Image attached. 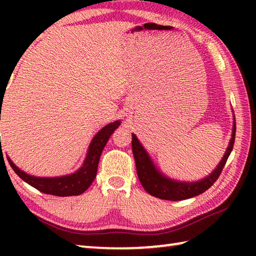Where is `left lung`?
Here are the masks:
<instances>
[{
	"instance_id": "obj_1",
	"label": "left lung",
	"mask_w": 256,
	"mask_h": 256,
	"mask_svg": "<svg viewBox=\"0 0 256 256\" xmlns=\"http://www.w3.org/2000/svg\"><path fill=\"white\" fill-rule=\"evenodd\" d=\"M235 133L236 123L234 122L230 142H229V146L226 152H224L222 162L218 164L216 170L209 176L196 182L175 180L162 174L156 168L150 156L144 150V146H142L140 141L138 140L136 134H132V151L134 160H136L138 180H140L144 188L150 196L162 198V200L180 201L185 200V198L196 196L198 194H202L214 185V182L218 180L219 175L222 174L229 154H230L234 148V144H235Z\"/></svg>"
}]
</instances>
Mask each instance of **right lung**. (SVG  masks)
Returning <instances> with one entry per match:
<instances>
[{
    "instance_id": "right-lung-1",
    "label": "right lung",
    "mask_w": 256,
    "mask_h": 256,
    "mask_svg": "<svg viewBox=\"0 0 256 256\" xmlns=\"http://www.w3.org/2000/svg\"><path fill=\"white\" fill-rule=\"evenodd\" d=\"M120 124V120H115V122L102 128L94 136L92 141L89 144L88 152H86L84 164L73 174L60 177H36L19 170L12 162V160L8 157V164L21 180L42 193L52 194V196H80L84 190H88L94 182V177H96L100 154L104 148H105L107 141L110 140V136L118 128Z\"/></svg>"
}]
</instances>
